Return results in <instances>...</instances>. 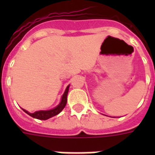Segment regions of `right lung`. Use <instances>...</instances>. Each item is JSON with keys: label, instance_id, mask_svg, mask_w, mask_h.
<instances>
[{"label": "right lung", "instance_id": "1", "mask_svg": "<svg viewBox=\"0 0 155 155\" xmlns=\"http://www.w3.org/2000/svg\"><path fill=\"white\" fill-rule=\"evenodd\" d=\"M68 90H69V85L66 88L65 92L63 93V97H62V100H61V102L59 103V104L54 108H53V109L47 111H37V112H35L34 113H29V112H27L25 109H23V110H24V112L27 113L28 115H30L32 117L36 118V119H39V120H47V119L52 117L54 116L58 115V113H60L61 111L64 108V107L67 104V97H68Z\"/></svg>", "mask_w": 155, "mask_h": 155}]
</instances>
